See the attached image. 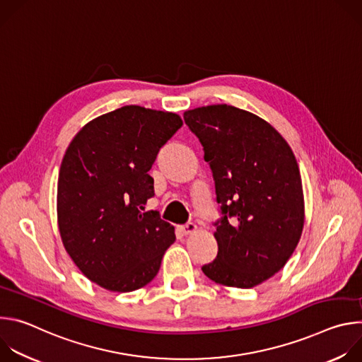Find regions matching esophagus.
Masks as SVG:
<instances>
[{"mask_svg": "<svg viewBox=\"0 0 362 362\" xmlns=\"http://www.w3.org/2000/svg\"><path fill=\"white\" fill-rule=\"evenodd\" d=\"M197 226L194 225V223H186V225H183V226H180V230H182V233L183 235H192V233H196L197 232Z\"/></svg>", "mask_w": 362, "mask_h": 362, "instance_id": "obj_1", "label": "esophagus"}]
</instances>
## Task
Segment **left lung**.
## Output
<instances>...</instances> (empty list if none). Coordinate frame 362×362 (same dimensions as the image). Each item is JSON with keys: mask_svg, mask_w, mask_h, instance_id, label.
Masks as SVG:
<instances>
[{"mask_svg": "<svg viewBox=\"0 0 362 362\" xmlns=\"http://www.w3.org/2000/svg\"><path fill=\"white\" fill-rule=\"evenodd\" d=\"M183 117L203 146L223 214L214 233L218 256L202 271L225 286L253 288L285 267L302 235L295 154L267 120L233 106L196 107Z\"/></svg>", "mask_w": 362, "mask_h": 362, "instance_id": "8db88e82", "label": "left lung"}]
</instances>
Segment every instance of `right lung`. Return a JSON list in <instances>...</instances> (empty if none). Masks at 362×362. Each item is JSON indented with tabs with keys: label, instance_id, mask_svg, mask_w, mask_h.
Wrapping results in <instances>:
<instances>
[{
	"label": "right lung",
	"instance_id": "1",
	"mask_svg": "<svg viewBox=\"0 0 362 362\" xmlns=\"http://www.w3.org/2000/svg\"><path fill=\"white\" fill-rule=\"evenodd\" d=\"M182 124L176 113L132 105L93 119L69 144L57 183L59 230L76 267L98 286L132 292L158 275L175 228L141 211L154 194L148 170Z\"/></svg>",
	"mask_w": 362,
	"mask_h": 362
}]
</instances>
